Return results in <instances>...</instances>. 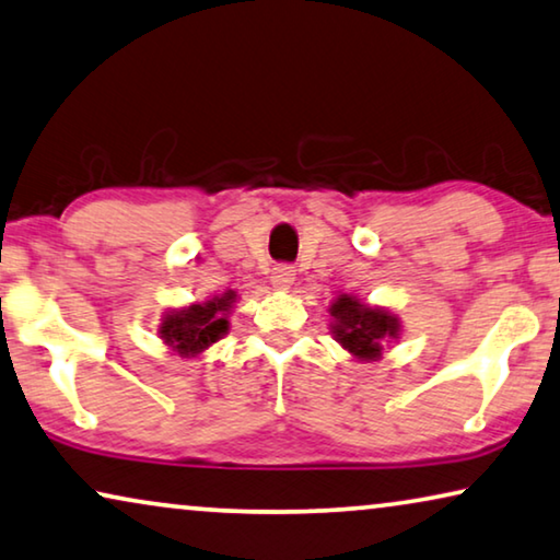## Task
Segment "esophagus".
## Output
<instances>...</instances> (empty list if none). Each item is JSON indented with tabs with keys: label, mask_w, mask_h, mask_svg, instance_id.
Here are the masks:
<instances>
[{
	"label": "esophagus",
	"mask_w": 560,
	"mask_h": 560,
	"mask_svg": "<svg viewBox=\"0 0 560 560\" xmlns=\"http://www.w3.org/2000/svg\"><path fill=\"white\" fill-rule=\"evenodd\" d=\"M294 279H296L294 266L279 264V266H273V269H271V283H273V289L287 291V289L291 287V283H294Z\"/></svg>",
	"instance_id": "esophagus-1"
}]
</instances>
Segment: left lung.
Masks as SVG:
<instances>
[{"mask_svg": "<svg viewBox=\"0 0 560 560\" xmlns=\"http://www.w3.org/2000/svg\"><path fill=\"white\" fill-rule=\"evenodd\" d=\"M331 334L354 360L377 362L382 347L399 337V319L387 308L366 306L357 296L341 294L329 306Z\"/></svg>", "mask_w": 560, "mask_h": 560, "instance_id": "left-lung-1", "label": "left lung"}]
</instances>
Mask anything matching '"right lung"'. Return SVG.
<instances>
[{
  "label": "right lung",
  "mask_w": 560,
  "mask_h": 560,
  "mask_svg": "<svg viewBox=\"0 0 560 560\" xmlns=\"http://www.w3.org/2000/svg\"><path fill=\"white\" fill-rule=\"evenodd\" d=\"M236 291L208 299L206 304L173 308L163 316L161 339L180 357H198L229 331V312Z\"/></svg>",
  "instance_id": "obj_1"
}]
</instances>
